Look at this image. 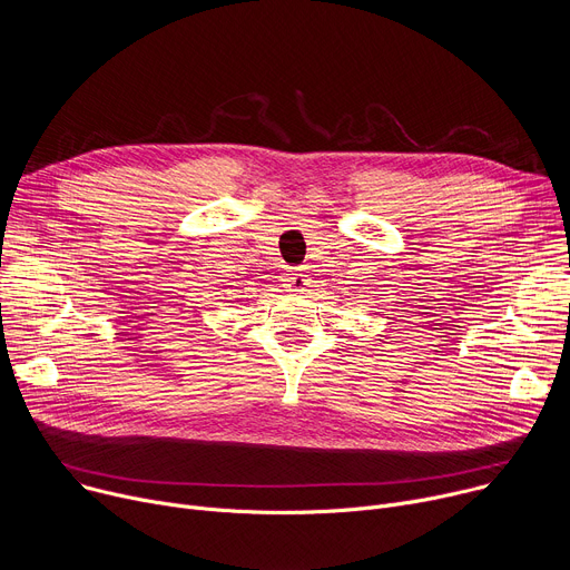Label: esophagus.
Here are the masks:
<instances>
[{"label":"esophagus","mask_w":570,"mask_h":570,"mask_svg":"<svg viewBox=\"0 0 570 570\" xmlns=\"http://www.w3.org/2000/svg\"><path fill=\"white\" fill-rule=\"evenodd\" d=\"M284 284H286V288L293 291V293H304V291L308 288L311 279H308V275H306L302 268H297V271H291V273L284 277Z\"/></svg>","instance_id":"1"}]
</instances>
